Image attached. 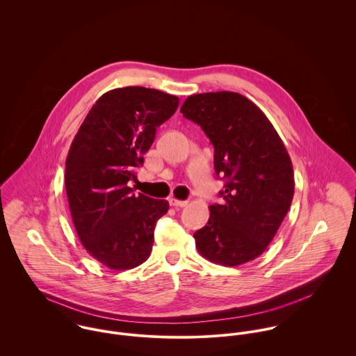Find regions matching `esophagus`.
Instances as JSON below:
<instances>
[{
	"label": "esophagus",
	"instance_id": "esophagus-1",
	"mask_svg": "<svg viewBox=\"0 0 356 356\" xmlns=\"http://www.w3.org/2000/svg\"><path fill=\"white\" fill-rule=\"evenodd\" d=\"M188 204V202L185 200H177V199H170V205L172 207H185Z\"/></svg>",
	"mask_w": 356,
	"mask_h": 356
}]
</instances>
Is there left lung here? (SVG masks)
<instances>
[{
    "label": "left lung",
    "mask_w": 356,
    "mask_h": 356,
    "mask_svg": "<svg viewBox=\"0 0 356 356\" xmlns=\"http://www.w3.org/2000/svg\"><path fill=\"white\" fill-rule=\"evenodd\" d=\"M184 116L197 123L213 145L216 175L226 179L223 203L209 205V219L193 237L202 256L240 266L263 254L295 193L288 151L267 116L234 92L188 97Z\"/></svg>",
    "instance_id": "1"
}]
</instances>
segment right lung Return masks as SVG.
<instances>
[{
  "instance_id": "1",
  "label": "right lung",
  "mask_w": 356,
  "mask_h": 356,
  "mask_svg": "<svg viewBox=\"0 0 356 356\" xmlns=\"http://www.w3.org/2000/svg\"><path fill=\"white\" fill-rule=\"evenodd\" d=\"M179 99L156 89L127 86L102 95L72 140L65 160V191L83 248L112 270H129L151 254L156 222L165 200L134 195L127 185L152 147L156 129Z\"/></svg>"
}]
</instances>
